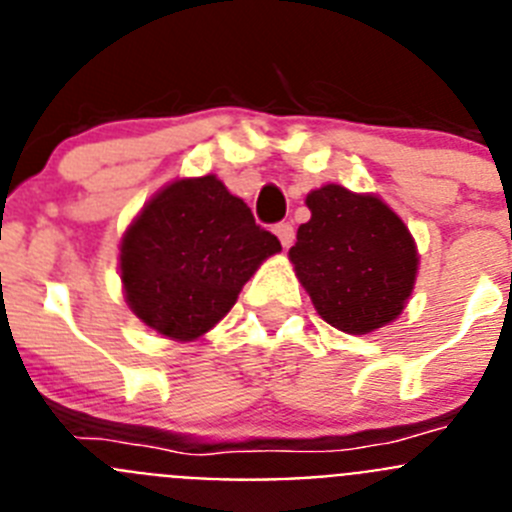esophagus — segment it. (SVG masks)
Listing matches in <instances>:
<instances>
[{
  "instance_id": "1",
  "label": "esophagus",
  "mask_w": 512,
  "mask_h": 512,
  "mask_svg": "<svg viewBox=\"0 0 512 512\" xmlns=\"http://www.w3.org/2000/svg\"><path fill=\"white\" fill-rule=\"evenodd\" d=\"M274 233H277V238L282 241L284 248H289L292 243H295V228L289 223H279L277 228H274Z\"/></svg>"
}]
</instances>
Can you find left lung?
I'll list each match as a JSON object with an SVG mask.
<instances>
[{
  "instance_id": "1",
  "label": "left lung",
  "mask_w": 512,
  "mask_h": 512,
  "mask_svg": "<svg viewBox=\"0 0 512 512\" xmlns=\"http://www.w3.org/2000/svg\"><path fill=\"white\" fill-rule=\"evenodd\" d=\"M310 220L289 248L297 279L320 318L364 336L405 310L418 274L408 225L374 194L325 184L307 194Z\"/></svg>"
}]
</instances>
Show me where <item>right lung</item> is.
I'll list each match as a JSON object with an SVG mask.
<instances>
[{
  "label": "right lung",
  "mask_w": 512,
  "mask_h": 512,
  "mask_svg": "<svg viewBox=\"0 0 512 512\" xmlns=\"http://www.w3.org/2000/svg\"><path fill=\"white\" fill-rule=\"evenodd\" d=\"M282 251L217 176L153 194L120 243L130 310L171 341H194L228 315L261 261Z\"/></svg>",
  "instance_id": "obj_1"
}]
</instances>
